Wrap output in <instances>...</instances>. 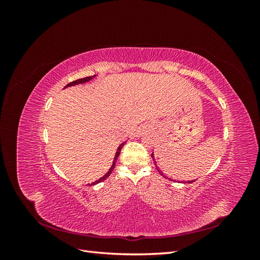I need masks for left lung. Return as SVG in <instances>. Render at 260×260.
Instances as JSON below:
<instances>
[{"instance_id": "obj_1", "label": "left lung", "mask_w": 260, "mask_h": 260, "mask_svg": "<svg viewBox=\"0 0 260 260\" xmlns=\"http://www.w3.org/2000/svg\"><path fill=\"white\" fill-rule=\"evenodd\" d=\"M151 156H152V158L154 159V154H153V153H152V155H151ZM156 169H157V171H158V172H159V174H160V176L165 177V176H164V175L161 174V172L159 171V169H158V168H157V167H156ZM192 182H194V181H186V183H192Z\"/></svg>"}]
</instances>
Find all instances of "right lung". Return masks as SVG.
<instances>
[{
    "label": "right lung",
    "instance_id": "obj_1",
    "mask_svg": "<svg viewBox=\"0 0 260 260\" xmlns=\"http://www.w3.org/2000/svg\"><path fill=\"white\" fill-rule=\"evenodd\" d=\"M96 77V75L95 76H91V77H86V78H82V79H78V80H76V81H73V82H70V83H68L65 88H68V86H74V85H77V84H82V83H86V82H89L90 80H92L93 78H95ZM125 144V142H122L119 146H118V149H117V152H116V154H115V157H114V160H113V164H112V167L108 169V171L106 172V174L102 177V178H100L99 180H96V181H94L93 183H90L89 185H94V184H98V183H100V182H102V181H104V180H106L109 176H111V174L113 172V170H114V168H115V165H116V160H117V158H118V156H119V154H120V149L122 148V146Z\"/></svg>",
    "mask_w": 260,
    "mask_h": 260
}]
</instances>
